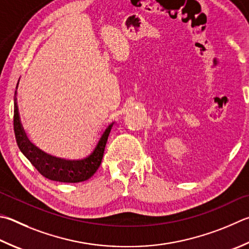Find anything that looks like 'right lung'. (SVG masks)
<instances>
[{
  "label": "right lung",
  "mask_w": 249,
  "mask_h": 249,
  "mask_svg": "<svg viewBox=\"0 0 249 249\" xmlns=\"http://www.w3.org/2000/svg\"><path fill=\"white\" fill-rule=\"evenodd\" d=\"M17 88L14 94V133L18 148L40 174L51 180L62 183H79L89 179L101 164L107 137L114 123L109 124L101 133L96 146L87 157L79 160L63 159L49 155L30 142L22 127L17 105Z\"/></svg>",
  "instance_id": "right-lung-1"
}]
</instances>
